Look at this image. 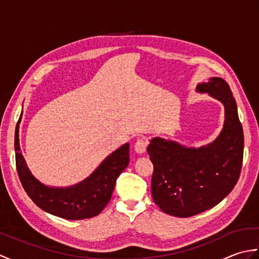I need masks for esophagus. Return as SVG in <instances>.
Masks as SVG:
<instances>
[{
    "label": "esophagus",
    "mask_w": 259,
    "mask_h": 259,
    "mask_svg": "<svg viewBox=\"0 0 259 259\" xmlns=\"http://www.w3.org/2000/svg\"><path fill=\"white\" fill-rule=\"evenodd\" d=\"M149 145V142L146 138H139L135 144V150L138 153H144L147 150V147Z\"/></svg>",
    "instance_id": "obj_1"
}]
</instances>
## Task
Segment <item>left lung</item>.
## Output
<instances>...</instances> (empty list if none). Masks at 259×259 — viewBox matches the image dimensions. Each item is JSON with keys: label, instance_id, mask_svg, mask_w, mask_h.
<instances>
[{"label": "left lung", "instance_id": "obj_1", "mask_svg": "<svg viewBox=\"0 0 259 259\" xmlns=\"http://www.w3.org/2000/svg\"><path fill=\"white\" fill-rule=\"evenodd\" d=\"M198 90L225 106L226 120L216 141L194 149L155 138L148 147L153 164L152 199L163 212L178 217L195 216L216 206L237 184L243 167V126L228 83L211 78Z\"/></svg>", "mask_w": 259, "mask_h": 259}]
</instances>
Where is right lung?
Wrapping results in <instances>:
<instances>
[{
  "instance_id": "right-lung-1",
  "label": "right lung",
  "mask_w": 259,
  "mask_h": 259,
  "mask_svg": "<svg viewBox=\"0 0 259 259\" xmlns=\"http://www.w3.org/2000/svg\"><path fill=\"white\" fill-rule=\"evenodd\" d=\"M16 123L14 149L15 164L22 186L32 201L42 210L71 221L95 217L111 199L115 181L129 163V145L120 147L104 160L89 178L69 188H50L31 175L19 145Z\"/></svg>"
}]
</instances>
